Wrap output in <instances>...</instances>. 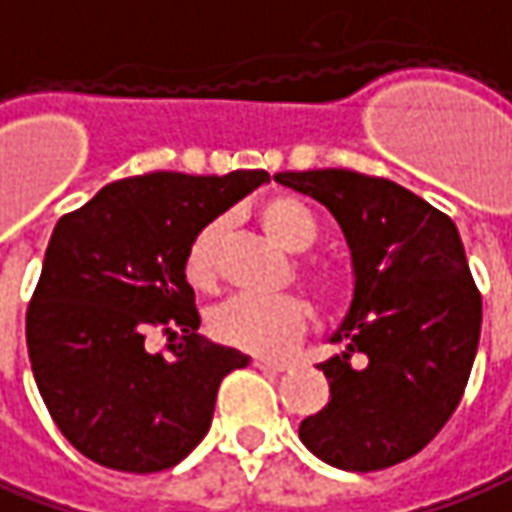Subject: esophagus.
<instances>
[{"instance_id": "obj_1", "label": "esophagus", "mask_w": 512, "mask_h": 512, "mask_svg": "<svg viewBox=\"0 0 512 512\" xmlns=\"http://www.w3.org/2000/svg\"><path fill=\"white\" fill-rule=\"evenodd\" d=\"M257 370H269V373H283V370H288V361H274V358H263V356H257L255 361Z\"/></svg>"}]
</instances>
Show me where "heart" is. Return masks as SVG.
<instances>
[{
	"instance_id": "b5f03b06",
	"label": "heart",
	"mask_w": 512,
	"mask_h": 512,
	"mask_svg": "<svg viewBox=\"0 0 512 512\" xmlns=\"http://www.w3.org/2000/svg\"><path fill=\"white\" fill-rule=\"evenodd\" d=\"M260 224L288 252H305L319 238L314 212L294 196H271L269 201H263ZM218 243H221V221H207L193 232L182 257L187 283L207 288L215 280ZM300 274L322 302H339L347 294L342 274L325 263L302 266ZM308 322H311V305L297 294H277V297L241 294L215 305L207 316V328L215 342L260 356L285 353L308 330Z\"/></svg>"
}]
</instances>
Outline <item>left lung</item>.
I'll return each instance as SVG.
<instances>
[{"instance_id":"left-lung-1","label":"left lung","mask_w":512,"mask_h":512,"mask_svg":"<svg viewBox=\"0 0 512 512\" xmlns=\"http://www.w3.org/2000/svg\"><path fill=\"white\" fill-rule=\"evenodd\" d=\"M339 221L356 291L319 364L330 384L300 440L342 471H381L429 446L460 406L474 367L482 294L446 212L401 184L356 170L277 173ZM358 357V362L352 358Z\"/></svg>"}]
</instances>
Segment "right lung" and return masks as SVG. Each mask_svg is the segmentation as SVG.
<instances>
[{
    "instance_id": "right-lung-1",
    "label": "right lung",
    "mask_w": 512,
    "mask_h": 512,
    "mask_svg": "<svg viewBox=\"0 0 512 512\" xmlns=\"http://www.w3.org/2000/svg\"><path fill=\"white\" fill-rule=\"evenodd\" d=\"M263 182L266 170H159L106 184L55 224L27 305V353L50 417L83 457L156 474L210 431L224 375L249 358L198 336L184 246ZM151 329L180 336L168 357L147 353Z\"/></svg>"
}]
</instances>
